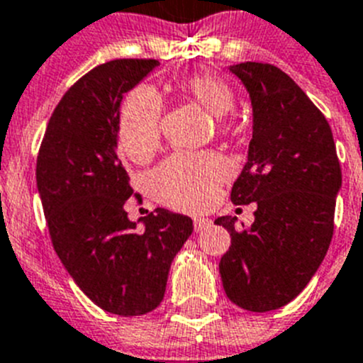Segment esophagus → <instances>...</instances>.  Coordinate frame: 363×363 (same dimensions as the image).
Returning <instances> with one entry per match:
<instances>
[{
  "mask_svg": "<svg viewBox=\"0 0 363 363\" xmlns=\"http://www.w3.org/2000/svg\"><path fill=\"white\" fill-rule=\"evenodd\" d=\"M212 226V220L204 219V217H195L194 219V228L195 232H203V230L210 228Z\"/></svg>",
  "mask_w": 363,
  "mask_h": 363,
  "instance_id": "obj_1",
  "label": "esophagus"
}]
</instances>
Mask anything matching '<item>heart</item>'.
I'll use <instances>...</instances> for the list:
<instances>
[{"label": "heart", "instance_id": "heart-1", "mask_svg": "<svg viewBox=\"0 0 363 363\" xmlns=\"http://www.w3.org/2000/svg\"><path fill=\"white\" fill-rule=\"evenodd\" d=\"M179 93L217 118V133H232L226 115L235 107L232 87L212 74H188L175 84ZM162 104L151 89H135L125 96L118 116V140L125 155L146 162L160 146ZM228 166L216 155H173L150 177V190L166 206L197 212L216 199L220 182L228 177Z\"/></svg>", "mask_w": 363, "mask_h": 363}]
</instances>
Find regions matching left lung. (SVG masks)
<instances>
[{"label": "left lung", "mask_w": 363, "mask_h": 363, "mask_svg": "<svg viewBox=\"0 0 363 363\" xmlns=\"http://www.w3.org/2000/svg\"><path fill=\"white\" fill-rule=\"evenodd\" d=\"M230 71L254 111L248 160L230 199L257 210L250 228L235 230L232 216L216 219L232 238L219 272L232 303L267 313L303 291L325 257L342 168L329 122L289 74L261 62Z\"/></svg>", "instance_id": "obj_1"}]
</instances>
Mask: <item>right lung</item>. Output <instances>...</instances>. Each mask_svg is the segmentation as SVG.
I'll return each instance as SVG.
<instances>
[{
    "mask_svg": "<svg viewBox=\"0 0 363 363\" xmlns=\"http://www.w3.org/2000/svg\"><path fill=\"white\" fill-rule=\"evenodd\" d=\"M157 60H111L69 87L50 115L38 151L36 182L49 235L82 292L118 316L160 305L173 257L194 232L190 217L157 208L128 219L133 195L116 155L122 96Z\"/></svg>",
    "mask_w": 363,
    "mask_h": 363,
    "instance_id": "obj_1",
    "label": "right lung"
}]
</instances>
